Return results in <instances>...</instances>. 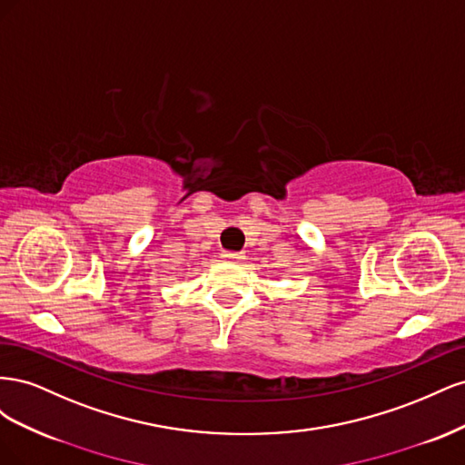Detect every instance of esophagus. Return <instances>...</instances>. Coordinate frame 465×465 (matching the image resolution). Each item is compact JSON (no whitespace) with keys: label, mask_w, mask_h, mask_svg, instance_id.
I'll return each mask as SVG.
<instances>
[{"label":"esophagus","mask_w":465,"mask_h":465,"mask_svg":"<svg viewBox=\"0 0 465 465\" xmlns=\"http://www.w3.org/2000/svg\"><path fill=\"white\" fill-rule=\"evenodd\" d=\"M221 258H223L224 262L236 263V262H242V260H244V254H242V252H223Z\"/></svg>","instance_id":"1"}]
</instances>
